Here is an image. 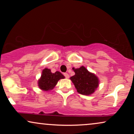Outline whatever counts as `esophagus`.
Returning <instances> with one entry per match:
<instances>
[{
    "mask_svg": "<svg viewBox=\"0 0 134 134\" xmlns=\"http://www.w3.org/2000/svg\"><path fill=\"white\" fill-rule=\"evenodd\" d=\"M64 76H65V77H66V78H67V79H68V78L69 77V74H68V73H64Z\"/></svg>",
    "mask_w": 134,
    "mask_h": 134,
    "instance_id": "1",
    "label": "esophagus"
}]
</instances>
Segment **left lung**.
<instances>
[{
    "label": "left lung",
    "instance_id": "8db88e82",
    "mask_svg": "<svg viewBox=\"0 0 134 134\" xmlns=\"http://www.w3.org/2000/svg\"><path fill=\"white\" fill-rule=\"evenodd\" d=\"M75 75L70 79L78 93L83 95H90L94 92L99 85V80L94 74L90 72L84 66L74 69Z\"/></svg>",
    "mask_w": 134,
    "mask_h": 134
}]
</instances>
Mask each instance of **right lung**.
<instances>
[{
	"label": "right lung",
	"mask_w": 134,
	"mask_h": 134,
	"mask_svg": "<svg viewBox=\"0 0 134 134\" xmlns=\"http://www.w3.org/2000/svg\"><path fill=\"white\" fill-rule=\"evenodd\" d=\"M64 78L65 76L59 71L52 73L51 69L45 68L42 72L41 79L38 81V86L43 90H51L54 88L58 80Z\"/></svg>",
	"instance_id": "add662e5"
}]
</instances>
